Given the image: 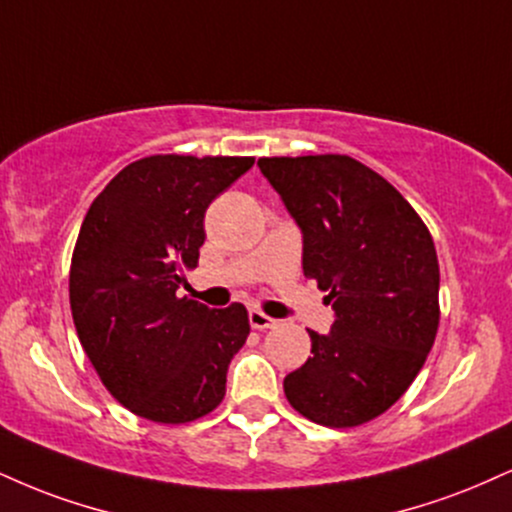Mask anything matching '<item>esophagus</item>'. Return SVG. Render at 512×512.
I'll return each instance as SVG.
<instances>
[{
  "label": "esophagus",
  "instance_id": "esophagus-1",
  "mask_svg": "<svg viewBox=\"0 0 512 512\" xmlns=\"http://www.w3.org/2000/svg\"><path fill=\"white\" fill-rule=\"evenodd\" d=\"M248 319H250V326L252 329H272V326H276V319L274 317H269V315H264V312H260V310H250L248 312Z\"/></svg>",
  "mask_w": 512,
  "mask_h": 512
}]
</instances>
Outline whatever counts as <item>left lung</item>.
Here are the masks:
<instances>
[{
	"label": "left lung",
	"instance_id": "obj_1",
	"mask_svg": "<svg viewBox=\"0 0 512 512\" xmlns=\"http://www.w3.org/2000/svg\"><path fill=\"white\" fill-rule=\"evenodd\" d=\"M300 233L303 272L336 322L283 379L288 403L324 427H357L408 391L439 329V260L403 195L346 155L260 159Z\"/></svg>",
	"mask_w": 512,
	"mask_h": 512
}]
</instances>
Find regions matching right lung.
<instances>
[{"mask_svg":"<svg viewBox=\"0 0 512 512\" xmlns=\"http://www.w3.org/2000/svg\"><path fill=\"white\" fill-rule=\"evenodd\" d=\"M252 157L155 155L121 169L95 197L71 260L80 346L107 391L135 415L193 422L221 403L248 310L178 298L197 267L205 212Z\"/></svg>","mask_w":512,"mask_h":512,"instance_id":"1","label":"right lung"}]
</instances>
